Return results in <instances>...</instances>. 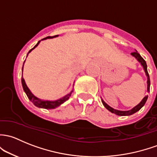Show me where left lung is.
Instances as JSON below:
<instances>
[{
    "label": "left lung",
    "instance_id": "1",
    "mask_svg": "<svg viewBox=\"0 0 157 157\" xmlns=\"http://www.w3.org/2000/svg\"><path fill=\"white\" fill-rule=\"evenodd\" d=\"M131 55L135 59H136V60L138 61V62L141 64V65L143 67V69H144L145 74H146L147 77V91L149 92H150V86H151V80H150L149 74H148V72H147V66L146 62H145L144 59L141 56V55L138 53V51L137 50H135L134 52L131 53ZM147 98H148V95H145V96L144 97V98L141 100V101L140 102L138 105H137L136 106L134 107L133 108H132L131 110H117V109L111 108V107L109 106L108 104H107L103 99H102V98H101V102H102V104H103L104 106H105V108L106 109H108L109 111L111 112L112 113H115V114L118 115V116H130V115L136 113L137 111H138L140 109L144 106V104L146 103L147 100Z\"/></svg>",
    "mask_w": 157,
    "mask_h": 157
}]
</instances>
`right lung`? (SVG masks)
<instances>
[{"instance_id":"obj_1","label":"right lung","mask_w":157,"mask_h":157,"mask_svg":"<svg viewBox=\"0 0 157 157\" xmlns=\"http://www.w3.org/2000/svg\"><path fill=\"white\" fill-rule=\"evenodd\" d=\"M58 36L59 35H56V36H54V37H46V38L42 39L41 40H47V39H49V38H52V37H58ZM41 40H39L38 42H37V44H36V45L34 46V47H33V48L31 49L29 52H28L27 56H28V55H29V54L31 52V51L33 50V49H35L36 47L38 46V44H40V42ZM25 62H24V63H25ZM23 66H24V64H23ZM23 66H22V72H23ZM22 85L23 87V90H24V92H25V94L27 95L29 99L32 102V103L34 104L36 107H37V108H44V109H54L56 108H58V107L60 106L62 104H63L64 102H65L67 100H68V98H70V96L71 95L72 92H73V90H72L68 94H67V95H65V96H63L62 98H59V99H58V100H55V101L44 100V99H40V98H37V97H36L35 95H34V94L31 92V90H29V87H28L27 85H26L25 81L24 78H23L22 74Z\"/></svg>"}]
</instances>
